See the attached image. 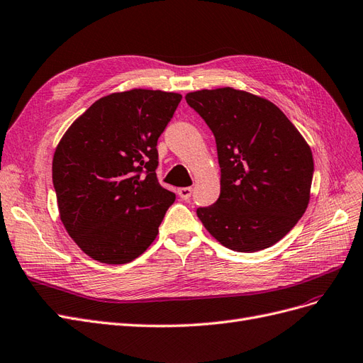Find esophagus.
Here are the masks:
<instances>
[{
  "label": "esophagus",
  "instance_id": "34e87169",
  "mask_svg": "<svg viewBox=\"0 0 363 363\" xmlns=\"http://www.w3.org/2000/svg\"><path fill=\"white\" fill-rule=\"evenodd\" d=\"M178 194H179L182 201H189V199L193 194V189H191V186H182V189L178 190Z\"/></svg>",
  "mask_w": 363,
  "mask_h": 363
}]
</instances>
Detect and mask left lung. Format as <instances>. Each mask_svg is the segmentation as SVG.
Returning a JSON list of instances; mask_svg holds the SVG:
<instances>
[{
    "label": "left lung",
    "mask_w": 363,
    "mask_h": 363,
    "mask_svg": "<svg viewBox=\"0 0 363 363\" xmlns=\"http://www.w3.org/2000/svg\"><path fill=\"white\" fill-rule=\"evenodd\" d=\"M185 99L216 137L221 173L218 199L197 208V217L230 250L270 247L306 211L311 147L273 102L252 93L223 87Z\"/></svg>",
    "instance_id": "left-lung-1"
}]
</instances>
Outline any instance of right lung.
Masks as SVG:
<instances>
[{
    "label": "right lung",
    "mask_w": 363,
    "mask_h": 363,
    "mask_svg": "<svg viewBox=\"0 0 363 363\" xmlns=\"http://www.w3.org/2000/svg\"><path fill=\"white\" fill-rule=\"evenodd\" d=\"M182 96L134 89L101 98L71 125L52 160L60 218L95 261L126 264L158 233L174 193L157 178V143Z\"/></svg>",
    "instance_id": "1"
}]
</instances>
